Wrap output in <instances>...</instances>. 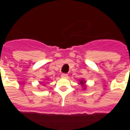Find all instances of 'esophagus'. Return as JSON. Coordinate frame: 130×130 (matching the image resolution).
Segmentation results:
<instances>
[{"instance_id": "esophagus-1", "label": "esophagus", "mask_w": 130, "mask_h": 130, "mask_svg": "<svg viewBox=\"0 0 130 130\" xmlns=\"http://www.w3.org/2000/svg\"><path fill=\"white\" fill-rule=\"evenodd\" d=\"M68 76V75L67 74H61V77H62V78H67Z\"/></svg>"}]
</instances>
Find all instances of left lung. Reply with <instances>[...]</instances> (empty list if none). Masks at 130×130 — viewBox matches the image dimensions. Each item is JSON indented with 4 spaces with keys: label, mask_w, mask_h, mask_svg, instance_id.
Returning a JSON list of instances; mask_svg holds the SVG:
<instances>
[{
    "label": "left lung",
    "mask_w": 130,
    "mask_h": 130,
    "mask_svg": "<svg viewBox=\"0 0 130 130\" xmlns=\"http://www.w3.org/2000/svg\"><path fill=\"white\" fill-rule=\"evenodd\" d=\"M81 82L80 84H84V83H83V82H82V81H81V82Z\"/></svg>",
    "instance_id": "left-lung-1"
}]
</instances>
